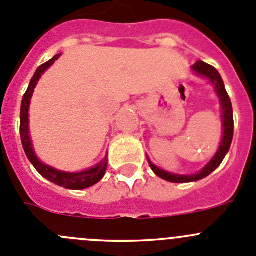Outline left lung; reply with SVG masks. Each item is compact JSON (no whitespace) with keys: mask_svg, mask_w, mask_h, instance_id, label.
<instances>
[{"mask_svg":"<svg viewBox=\"0 0 256 256\" xmlns=\"http://www.w3.org/2000/svg\"><path fill=\"white\" fill-rule=\"evenodd\" d=\"M192 70L196 72L197 75H201V76H206L214 85H215V90L218 93V98H220L221 108H222V123H224V136L222 140H221L220 148H218V153L214 156L212 160L208 162V166L197 174H192V176H184V174H168V172L160 170L158 167H156L150 160V166L152 168V171L157 174L160 178L166 180V181L174 182V184H184V182H194L198 181L201 178H205L208 177L211 172L215 171L218 166L221 164V162L225 158L226 153L230 150L231 142H232L234 137V116H232V106H231L230 96H228V92L225 89V85H224L222 79H221V75L218 74V70L215 69L211 65L206 64L204 62H197L196 64L192 66Z\"/></svg>","mask_w":256,"mask_h":256,"instance_id":"obj_1","label":"left lung"}]
</instances>
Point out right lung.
Masks as SVG:
<instances>
[{"instance_id": "right-lung-1", "label": "right lung", "mask_w": 256, "mask_h": 256, "mask_svg": "<svg viewBox=\"0 0 256 256\" xmlns=\"http://www.w3.org/2000/svg\"><path fill=\"white\" fill-rule=\"evenodd\" d=\"M62 54H58L51 60L46 62L45 64L40 65L38 70L34 74L32 79H31L30 85H28V90H26L25 96H24L22 103H21V114H20V134H21V142H22L24 150H25L26 156H28V160L34 164L36 171L48 180L50 182L59 186L65 187L69 190H84L88 187L93 186L96 182L100 181L103 178L104 174L106 171V164H108V160H103L98 164V166L93 167V168L88 170L85 172H80V174H69V172L58 171V170L52 168L50 166H46L44 163H41L35 156V152L32 150V144H31L30 136H28V106H30V99L32 96L34 89H35L36 84H38V79H40L41 74L48 69V66L55 62L60 58Z\"/></svg>"}]
</instances>
